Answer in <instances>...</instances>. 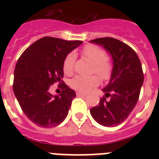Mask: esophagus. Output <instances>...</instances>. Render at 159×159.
<instances>
[{"instance_id":"obj_1","label":"esophagus","mask_w":159,"mask_h":159,"mask_svg":"<svg viewBox=\"0 0 159 159\" xmlns=\"http://www.w3.org/2000/svg\"><path fill=\"white\" fill-rule=\"evenodd\" d=\"M77 96L80 97V96H86V93L82 92H77Z\"/></svg>"}]
</instances>
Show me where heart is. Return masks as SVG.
I'll return each instance as SVG.
<instances>
[{"instance_id":"1","label":"heart","mask_w":159,"mask_h":159,"mask_svg":"<svg viewBox=\"0 0 159 159\" xmlns=\"http://www.w3.org/2000/svg\"><path fill=\"white\" fill-rule=\"evenodd\" d=\"M82 53L93 63V73H96L103 81L110 79L113 72V64L111 60L106 57V51L103 48L93 44H87L82 48ZM75 58L76 56L73 53H68L65 57L62 62V69L66 75H72L73 73ZM97 76H77L71 81V86L77 91L87 92L92 87L99 84V78Z\"/></svg>"}]
</instances>
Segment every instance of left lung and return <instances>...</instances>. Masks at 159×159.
Wrapping results in <instances>:
<instances>
[{"label":"left lung","mask_w":159,"mask_h":159,"mask_svg":"<svg viewBox=\"0 0 159 159\" xmlns=\"http://www.w3.org/2000/svg\"><path fill=\"white\" fill-rule=\"evenodd\" d=\"M91 42L103 45L112 56L114 66L111 81L102 89L105 96L90 112L100 125L116 126L128 118L138 102L143 82L142 65L133 48L116 39L98 38Z\"/></svg>","instance_id":"obj_1"}]
</instances>
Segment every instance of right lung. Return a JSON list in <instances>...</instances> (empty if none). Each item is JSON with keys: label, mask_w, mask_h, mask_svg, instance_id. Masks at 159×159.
Wrapping results in <instances>:
<instances>
[{"label": "right lung", "mask_w": 159, "mask_h": 159, "mask_svg": "<svg viewBox=\"0 0 159 159\" xmlns=\"http://www.w3.org/2000/svg\"><path fill=\"white\" fill-rule=\"evenodd\" d=\"M82 41H68L43 37L24 51L14 71L13 91L21 110L36 125L52 128L67 117L76 93L67 85H60L63 77L65 57ZM56 82L62 92L50 93Z\"/></svg>", "instance_id": "add662e5"}]
</instances>
